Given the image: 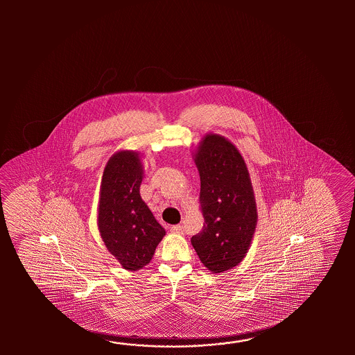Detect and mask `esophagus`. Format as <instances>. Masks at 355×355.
<instances>
[{
  "mask_svg": "<svg viewBox=\"0 0 355 355\" xmlns=\"http://www.w3.org/2000/svg\"><path fill=\"white\" fill-rule=\"evenodd\" d=\"M170 231H171L173 234H184V228H182V226H181V225H175V226H173L171 227V228H170Z\"/></svg>",
  "mask_w": 355,
  "mask_h": 355,
  "instance_id": "34e87169",
  "label": "esophagus"
}]
</instances>
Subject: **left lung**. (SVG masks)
<instances>
[{
	"label": "left lung",
	"instance_id": "left-lung-1",
	"mask_svg": "<svg viewBox=\"0 0 355 355\" xmlns=\"http://www.w3.org/2000/svg\"><path fill=\"white\" fill-rule=\"evenodd\" d=\"M196 164L204 225L191 237V245L208 270L226 272L245 257L257 227L249 171L239 150L217 135L204 137Z\"/></svg>",
	"mask_w": 355,
	"mask_h": 355
}]
</instances>
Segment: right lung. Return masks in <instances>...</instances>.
Returning <instances> with one entry per match:
<instances>
[{
  "instance_id": "1",
  "label": "right lung",
  "mask_w": 355,
  "mask_h": 355,
  "mask_svg": "<svg viewBox=\"0 0 355 355\" xmlns=\"http://www.w3.org/2000/svg\"><path fill=\"white\" fill-rule=\"evenodd\" d=\"M144 178L137 152L115 153L106 164L98 203V231L107 250L130 272L151 261L164 227L146 205L139 187Z\"/></svg>"
}]
</instances>
